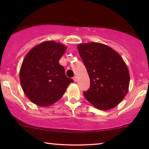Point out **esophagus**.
I'll return each mask as SVG.
<instances>
[{
    "label": "esophagus",
    "mask_w": 149,
    "mask_h": 149,
    "mask_svg": "<svg viewBox=\"0 0 149 149\" xmlns=\"http://www.w3.org/2000/svg\"><path fill=\"white\" fill-rule=\"evenodd\" d=\"M73 81H74V82H77V77L76 76L73 77Z\"/></svg>",
    "instance_id": "1"
}]
</instances>
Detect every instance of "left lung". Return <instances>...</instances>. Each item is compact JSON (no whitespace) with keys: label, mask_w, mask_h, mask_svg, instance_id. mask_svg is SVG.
<instances>
[{"label":"left lung","mask_w":149,"mask_h":149,"mask_svg":"<svg viewBox=\"0 0 149 149\" xmlns=\"http://www.w3.org/2000/svg\"><path fill=\"white\" fill-rule=\"evenodd\" d=\"M77 48L90 79L89 90L83 92L85 98L102 111L117 107L127 95L130 81L122 57L100 42L80 43Z\"/></svg>","instance_id":"8db88e82"}]
</instances>
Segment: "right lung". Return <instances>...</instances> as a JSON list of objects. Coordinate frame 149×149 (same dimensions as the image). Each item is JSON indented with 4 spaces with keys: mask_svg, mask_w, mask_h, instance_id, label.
<instances>
[{
    "mask_svg": "<svg viewBox=\"0 0 149 149\" xmlns=\"http://www.w3.org/2000/svg\"><path fill=\"white\" fill-rule=\"evenodd\" d=\"M67 47L54 40L44 41L31 49L19 70L22 88L26 97L40 107H49L64 94L72 79L59 63Z\"/></svg>",
    "mask_w": 149,
    "mask_h": 149,
    "instance_id": "obj_1",
    "label": "right lung"
}]
</instances>
